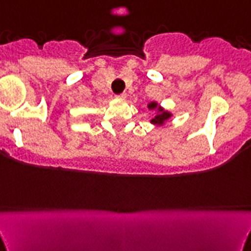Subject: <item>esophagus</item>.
Segmentation results:
<instances>
[{"instance_id":"1","label":"esophagus","mask_w":251,"mask_h":251,"mask_svg":"<svg viewBox=\"0 0 251 251\" xmlns=\"http://www.w3.org/2000/svg\"><path fill=\"white\" fill-rule=\"evenodd\" d=\"M116 98H118V99H125L126 98V93L118 94V96H116Z\"/></svg>"}]
</instances>
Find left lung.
<instances>
[{
    "label": "left lung",
    "instance_id": "8db88e82",
    "mask_svg": "<svg viewBox=\"0 0 251 251\" xmlns=\"http://www.w3.org/2000/svg\"><path fill=\"white\" fill-rule=\"evenodd\" d=\"M148 109H150V110H153V109H157V110H158L157 115H155L154 118H153L152 120H151V123H152L153 125H159V126L163 125V124H164L165 121H167L168 119H169L170 116H172V114H170L169 111H165L164 109L160 108V106H158V104L155 103V101H152V103L148 104Z\"/></svg>",
    "mask_w": 251,
    "mask_h": 251
}]
</instances>
